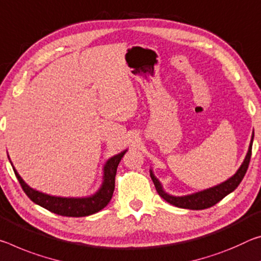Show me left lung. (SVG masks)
Returning <instances> with one entry per match:
<instances>
[{"instance_id": "1", "label": "left lung", "mask_w": 261, "mask_h": 261, "mask_svg": "<svg viewBox=\"0 0 261 261\" xmlns=\"http://www.w3.org/2000/svg\"><path fill=\"white\" fill-rule=\"evenodd\" d=\"M253 136L252 134V139L250 142L249 151H247L245 160L243 162L241 168L237 170V172L233 174L231 178H229L228 180L223 181L220 185H216L214 187H211V189L203 190L201 192H198V193H193L190 195H184V196H173L166 193L163 190L161 182L159 179L155 177V174L152 173L150 170V177L153 181V185L156 187L157 193H159L162 198H163L166 202H169L173 206L179 207V208H185V209H193V211H200V209H206L209 207H213L217 202H220L224 196L231 193L234 190L237 189L239 184L244 178L247 168H249L250 160H251V153H252V143H253Z\"/></svg>"}]
</instances>
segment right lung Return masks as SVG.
Wrapping results in <instances>:
<instances>
[{
    "mask_svg": "<svg viewBox=\"0 0 261 261\" xmlns=\"http://www.w3.org/2000/svg\"><path fill=\"white\" fill-rule=\"evenodd\" d=\"M126 151L127 150H123L122 152L118 153V155L111 157V159L106 162L104 165V176H102V184L100 189L98 190L95 194L87 196V198H61V196H53L41 193L39 191L31 189V187L20 178L14 166H12V169H14V172L17 179H18L23 191L25 192V194H27L34 203L39 204L42 208L54 213V214L68 217H82L95 214V213L101 211L102 208L108 206L110 200L112 199L114 192L117 168Z\"/></svg>",
    "mask_w": 261,
    "mask_h": 261,
    "instance_id": "add662e5",
    "label": "right lung"
}]
</instances>
